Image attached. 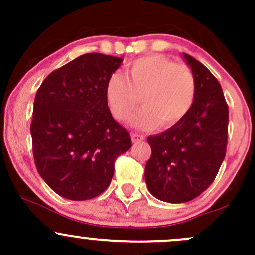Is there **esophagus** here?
<instances>
[{"label": "esophagus", "mask_w": 255, "mask_h": 255, "mask_svg": "<svg viewBox=\"0 0 255 255\" xmlns=\"http://www.w3.org/2000/svg\"><path fill=\"white\" fill-rule=\"evenodd\" d=\"M130 137H132V142L133 143H140L144 139L143 135L137 134V133H132V134H130Z\"/></svg>", "instance_id": "34e87169"}]
</instances>
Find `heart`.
Here are the masks:
<instances>
[{
  "label": "heart",
  "mask_w": 255,
  "mask_h": 255,
  "mask_svg": "<svg viewBox=\"0 0 255 255\" xmlns=\"http://www.w3.org/2000/svg\"><path fill=\"white\" fill-rule=\"evenodd\" d=\"M105 95L117 120H127L142 96L144 107L133 116L132 126L150 128L159 122L161 127H171L184 120L194 105L196 80L189 66L154 54L130 63L126 75H110Z\"/></svg>",
  "instance_id": "b5f03b06"
}]
</instances>
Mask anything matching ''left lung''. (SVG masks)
<instances>
[{"mask_svg":"<svg viewBox=\"0 0 255 255\" xmlns=\"http://www.w3.org/2000/svg\"><path fill=\"white\" fill-rule=\"evenodd\" d=\"M196 80V97L182 121L148 137L149 192L169 204L194 200L210 186L226 155L228 106L222 87L204 64L182 54Z\"/></svg>","mask_w":255,"mask_h":255,"instance_id":"8db88e82","label":"left lung"}]
</instances>
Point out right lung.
<instances>
[{
	"mask_svg": "<svg viewBox=\"0 0 255 255\" xmlns=\"http://www.w3.org/2000/svg\"><path fill=\"white\" fill-rule=\"evenodd\" d=\"M123 59L89 53L53 71L38 89L30 125L35 166L53 191L74 201L105 191L115 161L132 146L113 120L105 87Z\"/></svg>",
	"mask_w": 255,
	"mask_h": 255,
	"instance_id": "1",
	"label": "right lung"
}]
</instances>
